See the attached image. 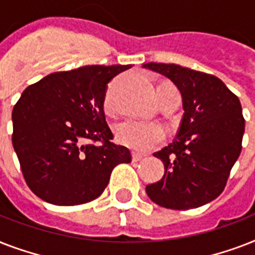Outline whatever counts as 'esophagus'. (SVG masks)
I'll list each match as a JSON object with an SVG mask.
<instances>
[{"instance_id": "1", "label": "esophagus", "mask_w": 255, "mask_h": 255, "mask_svg": "<svg viewBox=\"0 0 255 255\" xmlns=\"http://www.w3.org/2000/svg\"><path fill=\"white\" fill-rule=\"evenodd\" d=\"M145 155L143 153H137V152H132V161H140L141 159H144Z\"/></svg>"}]
</instances>
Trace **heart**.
I'll return each mask as SVG.
<instances>
[{
    "instance_id": "obj_1",
    "label": "heart",
    "mask_w": 255,
    "mask_h": 255,
    "mask_svg": "<svg viewBox=\"0 0 255 255\" xmlns=\"http://www.w3.org/2000/svg\"><path fill=\"white\" fill-rule=\"evenodd\" d=\"M170 86V85H160ZM165 128L159 123L126 120L116 128V139L120 144L137 152H147L165 140Z\"/></svg>"
}]
</instances>
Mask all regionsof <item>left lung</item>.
<instances>
[{
    "instance_id": "8db88e82",
    "label": "left lung",
    "mask_w": 255,
    "mask_h": 255,
    "mask_svg": "<svg viewBox=\"0 0 255 255\" xmlns=\"http://www.w3.org/2000/svg\"><path fill=\"white\" fill-rule=\"evenodd\" d=\"M143 67L173 82L184 108L173 143L153 153L164 164L163 178L145 186V192L167 209L205 205L222 193L241 153L245 119L240 99L210 74L173 63L151 62Z\"/></svg>"
}]
</instances>
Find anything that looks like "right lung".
Segmentation results:
<instances>
[{
  "label": "right lung",
  "instance_id": "right-lung-1",
  "mask_svg": "<svg viewBox=\"0 0 255 255\" xmlns=\"http://www.w3.org/2000/svg\"><path fill=\"white\" fill-rule=\"evenodd\" d=\"M131 67L83 66L50 74L22 92L11 114V140L26 184L43 201H92L118 164L131 163L129 149L111 143L103 110L110 81Z\"/></svg>",
  "mask_w": 255,
  "mask_h": 255
}]
</instances>
